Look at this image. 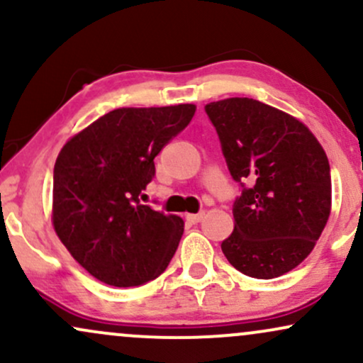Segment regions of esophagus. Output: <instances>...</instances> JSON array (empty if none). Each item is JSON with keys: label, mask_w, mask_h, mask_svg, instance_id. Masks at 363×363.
<instances>
[{"label": "esophagus", "mask_w": 363, "mask_h": 363, "mask_svg": "<svg viewBox=\"0 0 363 363\" xmlns=\"http://www.w3.org/2000/svg\"><path fill=\"white\" fill-rule=\"evenodd\" d=\"M203 218H205V211H199V213H189V215H186V220H187V222H189V223H199Z\"/></svg>", "instance_id": "1"}]
</instances>
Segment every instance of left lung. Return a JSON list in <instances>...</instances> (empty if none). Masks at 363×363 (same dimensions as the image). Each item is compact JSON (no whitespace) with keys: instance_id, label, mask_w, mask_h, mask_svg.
Returning <instances> with one entry per match:
<instances>
[{"instance_id":"1","label":"left lung","mask_w":363,"mask_h":363,"mask_svg":"<svg viewBox=\"0 0 363 363\" xmlns=\"http://www.w3.org/2000/svg\"><path fill=\"white\" fill-rule=\"evenodd\" d=\"M205 109L232 177L250 184L234 203L225 257L247 277H281L309 256L328 223L326 152L306 124L268 104L232 97Z\"/></svg>"}]
</instances>
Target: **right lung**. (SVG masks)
<instances>
[{
	"label": "right lung",
	"instance_id": "right-lung-1",
	"mask_svg": "<svg viewBox=\"0 0 363 363\" xmlns=\"http://www.w3.org/2000/svg\"><path fill=\"white\" fill-rule=\"evenodd\" d=\"M194 104L121 107L72 136L54 165L52 225L74 261L112 286L165 272L184 220L141 205L155 158L191 123Z\"/></svg>",
	"mask_w": 363,
	"mask_h": 363
}]
</instances>
